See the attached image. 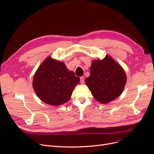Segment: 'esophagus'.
<instances>
[{"mask_svg":"<svg viewBox=\"0 0 154 154\" xmlns=\"http://www.w3.org/2000/svg\"><path fill=\"white\" fill-rule=\"evenodd\" d=\"M80 80H81V83L84 84V81H85V77L84 76L81 77V78H80Z\"/></svg>","mask_w":154,"mask_h":154,"instance_id":"obj_1","label":"esophagus"}]
</instances>
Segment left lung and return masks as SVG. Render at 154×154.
Here are the masks:
<instances>
[{"instance_id":"8db88e82","label":"left lung","mask_w":154,"mask_h":154,"mask_svg":"<svg viewBox=\"0 0 154 154\" xmlns=\"http://www.w3.org/2000/svg\"><path fill=\"white\" fill-rule=\"evenodd\" d=\"M126 82L124 70L109 55L92 62L90 76L85 79L93 97L103 104L108 103L121 95Z\"/></svg>"}]
</instances>
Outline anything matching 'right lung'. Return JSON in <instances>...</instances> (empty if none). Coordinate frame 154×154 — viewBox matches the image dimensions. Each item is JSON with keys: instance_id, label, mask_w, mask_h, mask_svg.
Wrapping results in <instances>:
<instances>
[{"instance_id": "obj_1", "label": "right lung", "mask_w": 154, "mask_h": 154, "mask_svg": "<svg viewBox=\"0 0 154 154\" xmlns=\"http://www.w3.org/2000/svg\"><path fill=\"white\" fill-rule=\"evenodd\" d=\"M79 81L80 78L66 69L63 62L48 57L36 70L32 87L42 101L58 106L70 100Z\"/></svg>"}]
</instances>
